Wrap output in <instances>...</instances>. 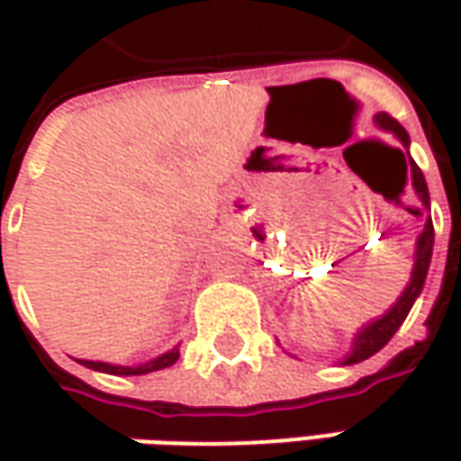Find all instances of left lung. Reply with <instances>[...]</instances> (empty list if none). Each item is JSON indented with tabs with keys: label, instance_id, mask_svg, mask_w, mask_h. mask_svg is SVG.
Here are the masks:
<instances>
[{
	"label": "left lung",
	"instance_id": "8db88e82",
	"mask_svg": "<svg viewBox=\"0 0 461 461\" xmlns=\"http://www.w3.org/2000/svg\"><path fill=\"white\" fill-rule=\"evenodd\" d=\"M375 125H377L380 131H384V133H390L393 138H398L400 140V146H402V150L406 153H398L402 156V161H405V156H408V167L405 168H408V179H411V185H413V192H416V197L420 200V204L431 212V197H429V186H426V179H423V171H420L416 161L411 158V135L405 133V128L400 125L398 120H393V117L384 115V113L375 115ZM431 254H434V222H431V215H429L426 222H423V230L418 233L416 239L413 269H411V279H408L405 290L400 293V297L390 305V308L382 312L380 318L364 323V326L354 333L351 346H348L346 357L341 359V366L359 364L364 362V359H369V357H375L382 346L387 344V341L398 333V328L402 326V321L408 318V312H411L413 303H416L418 294L423 290V285H426Z\"/></svg>",
	"mask_w": 461,
	"mask_h": 461
}]
</instances>
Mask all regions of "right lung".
Instances as JSON below:
<instances>
[{
  "label": "right lung",
  "mask_w": 461,
  "mask_h": 461,
  "mask_svg": "<svg viewBox=\"0 0 461 461\" xmlns=\"http://www.w3.org/2000/svg\"><path fill=\"white\" fill-rule=\"evenodd\" d=\"M179 346H171L168 351L153 357L149 362L140 364H113V362H92V359H77L84 366L95 369V372H104V375H117V377H133V375H149V372H158V369H167L171 364L179 359Z\"/></svg>",
  "instance_id": "1"
}]
</instances>
